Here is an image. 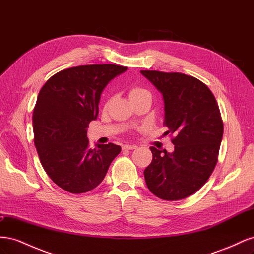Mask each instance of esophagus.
<instances>
[{"label":"esophagus","instance_id":"34e87169","mask_svg":"<svg viewBox=\"0 0 254 254\" xmlns=\"http://www.w3.org/2000/svg\"><path fill=\"white\" fill-rule=\"evenodd\" d=\"M123 150H132V149H135L136 148V146L135 145H128V144H126V145H123Z\"/></svg>","mask_w":254,"mask_h":254}]
</instances>
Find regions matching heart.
Segmentation results:
<instances>
[{
    "mask_svg": "<svg viewBox=\"0 0 254 254\" xmlns=\"http://www.w3.org/2000/svg\"><path fill=\"white\" fill-rule=\"evenodd\" d=\"M143 94H149L147 91L143 88L140 87H133L131 90H130V97H134V96H139V95H143Z\"/></svg>",
    "mask_w": 254,
    "mask_h": 254,
    "instance_id": "b5f03b06",
    "label": "heart"
}]
</instances>
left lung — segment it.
<instances>
[{
    "label": "left lung",
    "mask_w": 254,
    "mask_h": 254,
    "mask_svg": "<svg viewBox=\"0 0 254 254\" xmlns=\"http://www.w3.org/2000/svg\"><path fill=\"white\" fill-rule=\"evenodd\" d=\"M163 95L165 134H174L175 150L150 147L144 177L151 193L174 201L200 189L218 160L224 134L218 104L205 83L182 73L141 71Z\"/></svg>",
    "instance_id": "1"
}]
</instances>
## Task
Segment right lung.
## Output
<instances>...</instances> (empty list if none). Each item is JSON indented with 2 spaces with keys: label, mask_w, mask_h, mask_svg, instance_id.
<instances>
[{
  "label": "right lung",
  "mask_w": 254,
  "mask_h": 254,
  "mask_svg": "<svg viewBox=\"0 0 254 254\" xmlns=\"http://www.w3.org/2000/svg\"><path fill=\"white\" fill-rule=\"evenodd\" d=\"M127 68L117 64L65 68L39 92L33 113L36 149L45 173L68 193L95 189L121 152V146L112 143L91 148L87 128L97 118L105 87Z\"/></svg>",
  "instance_id": "obj_1"
}]
</instances>
